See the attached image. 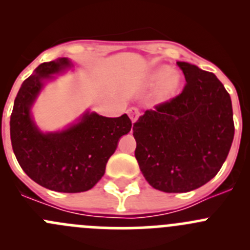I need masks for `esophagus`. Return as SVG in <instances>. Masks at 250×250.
Wrapping results in <instances>:
<instances>
[{"label": "esophagus", "mask_w": 250, "mask_h": 250, "mask_svg": "<svg viewBox=\"0 0 250 250\" xmlns=\"http://www.w3.org/2000/svg\"><path fill=\"white\" fill-rule=\"evenodd\" d=\"M128 115H129V117H130V120H132V122L134 123L135 121H137L138 118H139L140 112H139V110L135 109V107H130V109L128 110Z\"/></svg>", "instance_id": "34e87169"}]
</instances>
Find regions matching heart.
<instances>
[{
    "label": "heart",
    "mask_w": 250,
    "mask_h": 250,
    "mask_svg": "<svg viewBox=\"0 0 250 250\" xmlns=\"http://www.w3.org/2000/svg\"><path fill=\"white\" fill-rule=\"evenodd\" d=\"M165 79L162 85L160 88V95L161 99H169L176 93L181 84V75L176 71H170L169 67L163 66L160 69L156 70L152 75V82L153 83H160L161 81Z\"/></svg>",
    "instance_id": "heart-1"
}]
</instances>
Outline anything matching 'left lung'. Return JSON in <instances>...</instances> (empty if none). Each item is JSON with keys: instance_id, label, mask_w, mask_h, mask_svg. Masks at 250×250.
Here are the masks:
<instances>
[{"instance_id": "left-lung-1", "label": "left lung", "mask_w": 250, "mask_h": 250, "mask_svg": "<svg viewBox=\"0 0 250 250\" xmlns=\"http://www.w3.org/2000/svg\"><path fill=\"white\" fill-rule=\"evenodd\" d=\"M186 84L133 125L135 158L152 188L188 192L218 174L234 135L231 98L213 72L176 62Z\"/></svg>"}]
</instances>
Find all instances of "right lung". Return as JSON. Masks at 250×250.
Segmentation results:
<instances>
[{
	"instance_id": "1",
	"label": "right lung",
	"mask_w": 250,
	"mask_h": 250,
	"mask_svg": "<svg viewBox=\"0 0 250 250\" xmlns=\"http://www.w3.org/2000/svg\"><path fill=\"white\" fill-rule=\"evenodd\" d=\"M66 66V58L43 62L22 82L11 115V141L20 167L35 183L58 192H84L104 175L107 161L120 138L129 133L132 121L125 113L110 118L92 112L60 133L40 132L30 107L42 81Z\"/></svg>"
}]
</instances>
